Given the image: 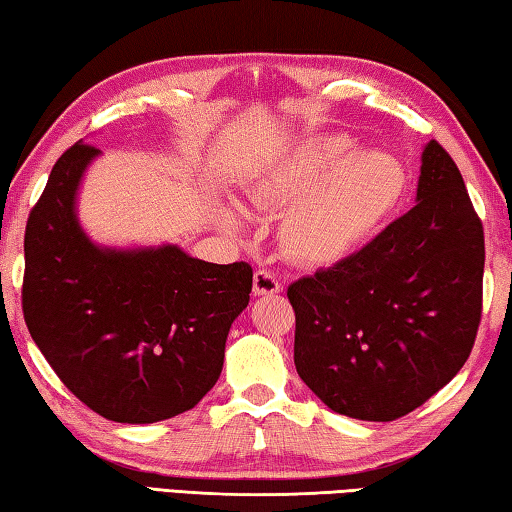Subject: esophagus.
<instances>
[{
    "label": "esophagus",
    "mask_w": 512,
    "mask_h": 512,
    "mask_svg": "<svg viewBox=\"0 0 512 512\" xmlns=\"http://www.w3.org/2000/svg\"><path fill=\"white\" fill-rule=\"evenodd\" d=\"M282 284L271 271H264V268H259L253 275V291L255 296H273V293H280Z\"/></svg>",
    "instance_id": "esophagus-1"
}]
</instances>
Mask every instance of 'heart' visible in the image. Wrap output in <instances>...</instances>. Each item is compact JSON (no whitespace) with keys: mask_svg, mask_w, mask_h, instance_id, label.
<instances>
[{"mask_svg":"<svg viewBox=\"0 0 512 512\" xmlns=\"http://www.w3.org/2000/svg\"><path fill=\"white\" fill-rule=\"evenodd\" d=\"M350 149V140L341 135L302 144L248 196L255 210L297 203L284 219L282 241L302 262H336L370 235L404 194L400 160L384 151H366L342 163ZM221 223L239 230L241 214L225 210Z\"/></svg>","mask_w":512,"mask_h":512,"instance_id":"1","label":"heart"}]
</instances>
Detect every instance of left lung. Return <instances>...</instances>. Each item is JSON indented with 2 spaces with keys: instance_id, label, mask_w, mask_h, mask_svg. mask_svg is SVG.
<instances>
[{
  "instance_id": "left-lung-1",
  "label": "left lung",
  "mask_w": 512,
  "mask_h": 512,
  "mask_svg": "<svg viewBox=\"0 0 512 512\" xmlns=\"http://www.w3.org/2000/svg\"><path fill=\"white\" fill-rule=\"evenodd\" d=\"M483 225L443 146L422 151L418 205L339 264L293 282L300 379L348 418L391 422L454 379L483 305Z\"/></svg>"
}]
</instances>
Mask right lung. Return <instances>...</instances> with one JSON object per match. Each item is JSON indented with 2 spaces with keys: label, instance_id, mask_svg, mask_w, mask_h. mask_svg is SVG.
<instances>
[{
  "label": "right lung",
  "instance_id": "right-lung-1",
  "mask_svg": "<svg viewBox=\"0 0 512 512\" xmlns=\"http://www.w3.org/2000/svg\"><path fill=\"white\" fill-rule=\"evenodd\" d=\"M99 149L76 142L51 169L24 235L22 311L60 381L112 422L185 413L216 384L253 268L178 246L112 250L76 219V189Z\"/></svg>",
  "mask_w": 512,
  "mask_h": 512
}]
</instances>
